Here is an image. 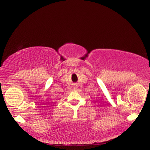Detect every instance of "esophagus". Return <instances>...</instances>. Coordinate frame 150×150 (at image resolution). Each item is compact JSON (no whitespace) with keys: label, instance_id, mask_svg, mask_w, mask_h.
I'll use <instances>...</instances> for the list:
<instances>
[{"label":"esophagus","instance_id":"34e87169","mask_svg":"<svg viewBox=\"0 0 150 150\" xmlns=\"http://www.w3.org/2000/svg\"><path fill=\"white\" fill-rule=\"evenodd\" d=\"M73 88L75 89V90H76V89L77 88V86H73Z\"/></svg>","mask_w":150,"mask_h":150}]
</instances>
